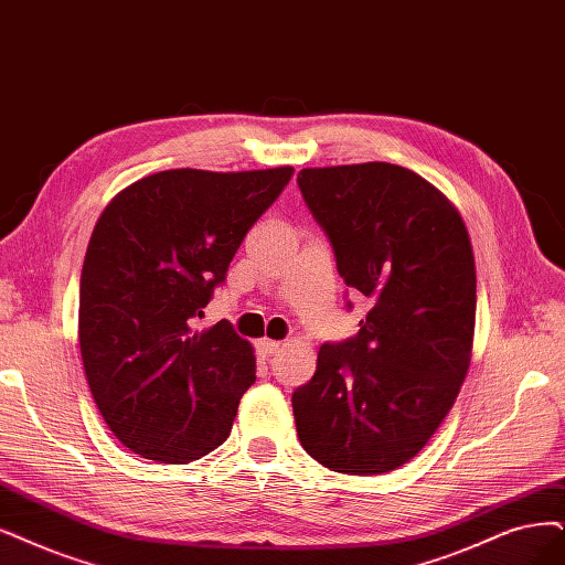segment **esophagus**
Segmentation results:
<instances>
[{"label": "esophagus", "instance_id": "34e87169", "mask_svg": "<svg viewBox=\"0 0 565 565\" xmlns=\"http://www.w3.org/2000/svg\"><path fill=\"white\" fill-rule=\"evenodd\" d=\"M258 351L263 353V356H271V353H277L279 349H281V342H275V340H267V338H263V340H258Z\"/></svg>", "mask_w": 565, "mask_h": 565}]
</instances>
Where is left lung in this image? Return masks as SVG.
<instances>
[{
  "label": "left lung",
  "mask_w": 565,
  "mask_h": 565,
  "mask_svg": "<svg viewBox=\"0 0 565 565\" xmlns=\"http://www.w3.org/2000/svg\"><path fill=\"white\" fill-rule=\"evenodd\" d=\"M298 185L340 277L372 300L359 335L323 344L294 393L300 445L342 475L391 472L426 447L468 374L470 235L454 202L401 164L305 167Z\"/></svg>",
  "instance_id": "1"
}]
</instances>
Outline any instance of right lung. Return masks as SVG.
<instances>
[{"instance_id": "add662e5", "label": "right lung", "mask_w": 565, "mask_h": 565, "mask_svg": "<svg viewBox=\"0 0 565 565\" xmlns=\"http://www.w3.org/2000/svg\"><path fill=\"white\" fill-rule=\"evenodd\" d=\"M294 167L167 170L104 206L78 290V344L95 405L130 451L191 463L223 445L256 382L227 321L195 328L230 260Z\"/></svg>"}]
</instances>
